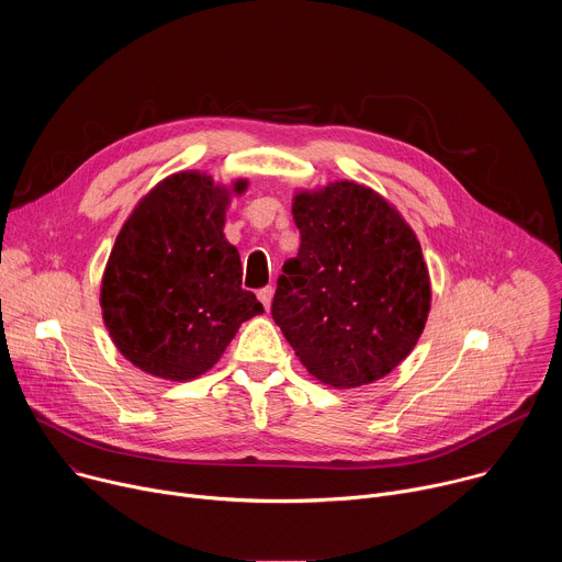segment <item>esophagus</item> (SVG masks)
I'll use <instances>...</instances> for the list:
<instances>
[{
  "mask_svg": "<svg viewBox=\"0 0 562 562\" xmlns=\"http://www.w3.org/2000/svg\"><path fill=\"white\" fill-rule=\"evenodd\" d=\"M271 297H273V289H271V286H262V289L258 291V300L262 302L265 308L271 306Z\"/></svg>",
  "mask_w": 562,
  "mask_h": 562,
  "instance_id": "obj_1",
  "label": "esophagus"
}]
</instances>
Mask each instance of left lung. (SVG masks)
I'll return each instance as SVG.
<instances>
[{
  "label": "left lung",
  "mask_w": 562,
  "mask_h": 562,
  "mask_svg": "<svg viewBox=\"0 0 562 562\" xmlns=\"http://www.w3.org/2000/svg\"><path fill=\"white\" fill-rule=\"evenodd\" d=\"M297 256L271 315L304 369L334 389L391 373L425 331L431 280L414 228L373 189L336 180L295 191Z\"/></svg>",
  "instance_id": "obj_1"
}]
</instances>
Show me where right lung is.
Returning <instances> with one entry per match:
<instances>
[{
  "mask_svg": "<svg viewBox=\"0 0 562 562\" xmlns=\"http://www.w3.org/2000/svg\"><path fill=\"white\" fill-rule=\"evenodd\" d=\"M249 180L215 184L180 171L131 211L111 249L100 306L117 351L144 373L187 382L206 373L239 325L265 313L243 289V262L224 237L231 198Z\"/></svg>",
  "mask_w": 562,
  "mask_h": 562,
  "instance_id": "obj_1",
  "label": "right lung"
}]
</instances>
